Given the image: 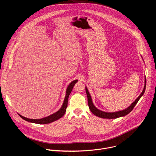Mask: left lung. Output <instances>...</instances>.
<instances>
[{
	"label": "left lung",
	"instance_id": "obj_1",
	"mask_svg": "<svg viewBox=\"0 0 156 156\" xmlns=\"http://www.w3.org/2000/svg\"><path fill=\"white\" fill-rule=\"evenodd\" d=\"M146 80L145 78V84H144V90L143 91V92L141 93V94L140 95V96L134 101L132 104L130 105V106H129L128 108H126V109L123 110H121V111H119V112H103V111H101L99 109H98L93 104V102H92V99L91 98V96L88 92V90L87 87H86V94H87V102H88V106L89 108H90V110L91 111V112L93 113V114H94L95 115L101 117V118H103V119H117L120 117H123L125 116L127 114H128L133 109V108L135 107V106L136 105L137 102H138V101L140 100V99L141 98V97L144 94L145 90H146Z\"/></svg>",
	"mask_w": 156,
	"mask_h": 156
}]
</instances>
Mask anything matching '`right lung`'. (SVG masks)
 <instances>
[{"label": "right lung", "instance_id": "add662e5", "mask_svg": "<svg viewBox=\"0 0 156 156\" xmlns=\"http://www.w3.org/2000/svg\"><path fill=\"white\" fill-rule=\"evenodd\" d=\"M78 81V80H74L68 86L67 89H66V96H65V98L64 99L63 105L62 106V107L60 108L59 110H58L57 112L43 119H27L26 117H24L23 116H21V115L18 114L20 115V117L21 118L23 119V120L31 122V123H37V124H47V123H50L51 122H53L55 120H57L58 119H60L61 117H62L65 112H66V107H67V104H68V99L69 97L70 94L71 93L72 89L74 86V85L75 84V83Z\"/></svg>", "mask_w": 156, "mask_h": 156}]
</instances>
